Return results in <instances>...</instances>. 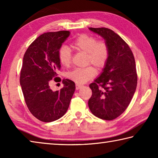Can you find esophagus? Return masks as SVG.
<instances>
[{
    "label": "esophagus",
    "mask_w": 158,
    "mask_h": 158,
    "mask_svg": "<svg viewBox=\"0 0 158 158\" xmlns=\"http://www.w3.org/2000/svg\"><path fill=\"white\" fill-rule=\"evenodd\" d=\"M83 86L82 85H80V84H76V89L77 90H79L81 89V88Z\"/></svg>",
    "instance_id": "1"
}]
</instances>
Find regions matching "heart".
Wrapping results in <instances>:
<instances>
[{"mask_svg": "<svg viewBox=\"0 0 158 158\" xmlns=\"http://www.w3.org/2000/svg\"><path fill=\"white\" fill-rule=\"evenodd\" d=\"M72 47L77 52L86 53V64H92L98 69L104 68L106 65L109 58V47L105 40H98L95 37L91 35L83 33L74 40ZM58 58L61 65L65 67L70 65L73 55L68 47L63 45L59 48ZM95 74V69L89 65L74 69L68 73L67 77L76 84H82L91 79Z\"/></svg>", "mask_w": 158, "mask_h": 158, "instance_id": "b5f03b06", "label": "heart"}]
</instances>
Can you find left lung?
Listing matches in <instances>:
<instances>
[{
  "instance_id": "obj_1",
  "label": "left lung",
  "mask_w": 158,
  "mask_h": 158,
  "mask_svg": "<svg viewBox=\"0 0 158 158\" xmlns=\"http://www.w3.org/2000/svg\"><path fill=\"white\" fill-rule=\"evenodd\" d=\"M105 40L109 58L103 72L89 85L92 95L89 106L99 118L111 121L127 109L137 85L135 60L132 50L118 35L107 28H89Z\"/></svg>"
}]
</instances>
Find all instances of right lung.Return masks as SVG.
Listing matches in <instances>:
<instances>
[{"label":"right lung","mask_w":158,"mask_h":158,"mask_svg":"<svg viewBox=\"0 0 158 158\" xmlns=\"http://www.w3.org/2000/svg\"><path fill=\"white\" fill-rule=\"evenodd\" d=\"M69 35V31L47 32L30 44L23 58L20 85L31 113L42 122H52L66 113L73 98L75 84L63 80L60 90L53 91V81H61L57 72L60 69L58 51Z\"/></svg>","instance_id":"right-lung-1"}]
</instances>
